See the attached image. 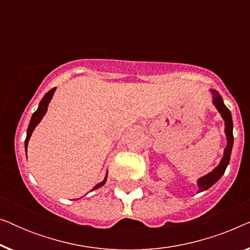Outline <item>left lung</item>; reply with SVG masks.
Masks as SVG:
<instances>
[{"instance_id":"8db88e82","label":"left lung","mask_w":250,"mask_h":250,"mask_svg":"<svg viewBox=\"0 0 250 250\" xmlns=\"http://www.w3.org/2000/svg\"><path fill=\"white\" fill-rule=\"evenodd\" d=\"M211 94H213V104L220 114L222 116V118L224 119L225 122V135H227V148L224 149V155L223 158L221 159L220 164L216 168H214L210 173H208L207 175H205L203 177H200L198 180V188H199V191L198 192H203V191L209 189V188L217 182L218 180L221 179L222 175H223L225 169L229 165V162H230V157H231V151H232V146H233V123H232V116H231V111L229 110L227 105L224 104L223 99L218 93L217 91L215 90H210Z\"/></svg>"}]
</instances>
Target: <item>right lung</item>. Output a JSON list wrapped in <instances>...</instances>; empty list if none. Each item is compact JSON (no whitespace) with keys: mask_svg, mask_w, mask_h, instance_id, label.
I'll list each match as a JSON object with an SVG mask.
<instances>
[{"mask_svg":"<svg viewBox=\"0 0 250 250\" xmlns=\"http://www.w3.org/2000/svg\"><path fill=\"white\" fill-rule=\"evenodd\" d=\"M54 91H56V87H53L52 90H50L45 95H44L43 99H42V100H41V102H40L39 108H37V110H36L35 112H34L33 116H32V118H30L28 128H27V136H26V140H25L26 155H27V146H28V141H29V139H30V135H32V133H33L34 129H35L37 124H39V123H40L41 121H42L43 116L45 115V112H46V110H47V105H49L51 99H52V97H53ZM107 176H108V175H105L104 180L102 181V182L99 183V184H97V186H95L92 190H95V189H98V188L104 186L105 181H107Z\"/></svg>","mask_w":250,"mask_h":250,"instance_id":"1","label":"right lung"}]
</instances>
